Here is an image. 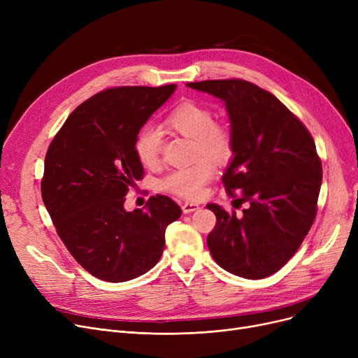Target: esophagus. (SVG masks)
<instances>
[{
    "mask_svg": "<svg viewBox=\"0 0 358 358\" xmlns=\"http://www.w3.org/2000/svg\"><path fill=\"white\" fill-rule=\"evenodd\" d=\"M181 209L184 213H192V212H196L199 209V204L197 203H192V201H185L182 203Z\"/></svg>",
    "mask_w": 358,
    "mask_h": 358,
    "instance_id": "1",
    "label": "esophagus"
}]
</instances>
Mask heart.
<instances>
[{
    "label": "heart",
    "mask_w": 358,
    "mask_h": 358,
    "mask_svg": "<svg viewBox=\"0 0 358 358\" xmlns=\"http://www.w3.org/2000/svg\"><path fill=\"white\" fill-rule=\"evenodd\" d=\"M165 123L181 135L193 138L196 155H209L216 161H227L234 150L231 129L215 120L213 111L196 101H184L169 111ZM161 131L154 126H143L135 138V154L143 166L152 168L161 158ZM201 157L196 162L173 169L161 180V189L187 200H199L206 185L216 173L215 162Z\"/></svg>",
    "instance_id": "1"
}]
</instances>
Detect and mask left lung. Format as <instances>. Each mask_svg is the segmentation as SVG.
Segmentation results:
<instances>
[{"mask_svg": "<svg viewBox=\"0 0 358 358\" xmlns=\"http://www.w3.org/2000/svg\"><path fill=\"white\" fill-rule=\"evenodd\" d=\"M224 101L234 158L222 181L248 208L238 217L208 204L216 227L208 247L227 271L258 280L277 273L302 245L316 216L322 162L305 124L271 92L243 80L189 83Z\"/></svg>", "mask_w": 358, "mask_h": 358, "instance_id": "8db88e82", "label": "left lung"}]
</instances>
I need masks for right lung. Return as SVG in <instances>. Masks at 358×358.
<instances>
[{
	"mask_svg": "<svg viewBox=\"0 0 358 358\" xmlns=\"http://www.w3.org/2000/svg\"><path fill=\"white\" fill-rule=\"evenodd\" d=\"M176 88L104 90L75 108L49 145L43 203L66 250L100 280L122 283L148 273L162 255L166 227L181 216L161 194L146 210H124L129 187L143 177L136 134Z\"/></svg>",
	"mask_w": 358,
	"mask_h": 358,
	"instance_id": "add662e5",
	"label": "right lung"
}]
</instances>
